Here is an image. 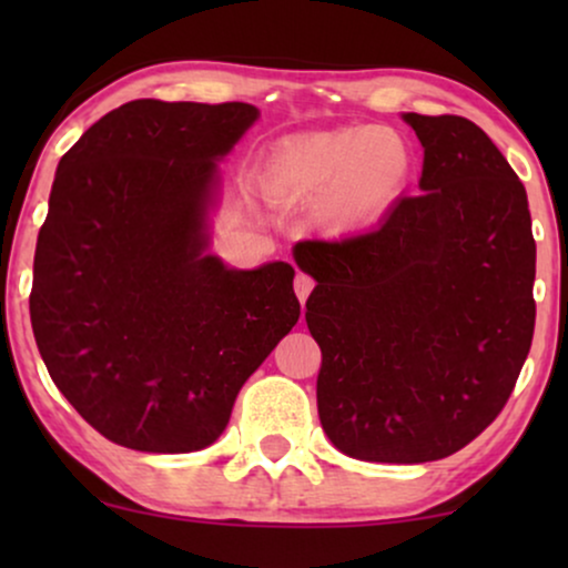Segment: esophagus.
Listing matches in <instances>:
<instances>
[{"mask_svg": "<svg viewBox=\"0 0 568 568\" xmlns=\"http://www.w3.org/2000/svg\"><path fill=\"white\" fill-rule=\"evenodd\" d=\"M313 286H315V282H313V278H310L307 274H297V276H294V292H297V300H300V302H305V300L310 297V292H313Z\"/></svg>", "mask_w": 568, "mask_h": 568, "instance_id": "obj_1", "label": "esophagus"}]
</instances>
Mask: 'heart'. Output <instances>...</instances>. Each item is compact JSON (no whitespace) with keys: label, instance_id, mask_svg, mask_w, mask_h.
Segmentation results:
<instances>
[{"label":"heart","instance_id":"1","mask_svg":"<svg viewBox=\"0 0 568 568\" xmlns=\"http://www.w3.org/2000/svg\"><path fill=\"white\" fill-rule=\"evenodd\" d=\"M414 152L383 126H346L284 139L263 165V189L278 204H310L331 235L375 224L406 193Z\"/></svg>","mask_w":568,"mask_h":568}]
</instances>
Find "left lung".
Wrapping results in <instances>:
<instances>
[{
	"label": "left lung",
	"instance_id": "obj_1",
	"mask_svg": "<svg viewBox=\"0 0 568 568\" xmlns=\"http://www.w3.org/2000/svg\"><path fill=\"white\" fill-rule=\"evenodd\" d=\"M424 146L416 196L375 230L305 240L317 414L341 453L429 463L478 437L509 400L535 331L527 193L484 129L403 113Z\"/></svg>",
	"mask_w": 568,
	"mask_h": 568
}]
</instances>
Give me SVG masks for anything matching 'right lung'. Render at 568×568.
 Instances as JSON below:
<instances>
[{
    "label": "right lung",
    "mask_w": 568,
    "mask_h": 568,
    "mask_svg": "<svg viewBox=\"0 0 568 568\" xmlns=\"http://www.w3.org/2000/svg\"><path fill=\"white\" fill-rule=\"evenodd\" d=\"M247 103L131 100L59 160L38 232L30 321L61 395L115 445L193 453L300 321L294 268L209 255L216 160Z\"/></svg>",
    "instance_id": "right-lung-1"
}]
</instances>
